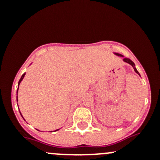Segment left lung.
Returning a JSON list of instances; mask_svg holds the SVG:
<instances>
[{"label":"left lung","instance_id":"obj_1","mask_svg":"<svg viewBox=\"0 0 160 160\" xmlns=\"http://www.w3.org/2000/svg\"><path fill=\"white\" fill-rule=\"evenodd\" d=\"M115 54H116V55H118V56H122V55H121V54H118V53H115ZM123 60H124V61H125V62H128V63H129V64H130V65H132V67H134V70H135V72H136V73H138V70H136V68H135V64H134V62H132V60H131V59H128V58H126V57H124V58H123ZM138 75H139V76H140V74H139V73H138Z\"/></svg>","mask_w":160,"mask_h":160}]
</instances>
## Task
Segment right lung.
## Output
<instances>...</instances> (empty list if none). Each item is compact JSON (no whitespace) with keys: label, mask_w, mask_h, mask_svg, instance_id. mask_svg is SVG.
Listing matches in <instances>:
<instances>
[{"label":"right lung","mask_w":160,"mask_h":160,"mask_svg":"<svg viewBox=\"0 0 160 160\" xmlns=\"http://www.w3.org/2000/svg\"><path fill=\"white\" fill-rule=\"evenodd\" d=\"M25 73L23 74V75L22 76V77H21L20 80H19V82H18V86H19V83H21V81H22V79H23V78H24V77H25ZM17 95H18V90H17ZM17 101H18V96H17ZM57 130H59V129H57ZM57 130H56V131H57Z\"/></svg>","instance_id":"1"}]
</instances>
